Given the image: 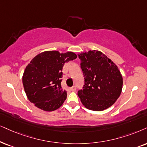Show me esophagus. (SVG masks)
<instances>
[{
  "label": "esophagus",
  "instance_id": "34e87169",
  "mask_svg": "<svg viewBox=\"0 0 147 147\" xmlns=\"http://www.w3.org/2000/svg\"><path fill=\"white\" fill-rule=\"evenodd\" d=\"M70 90H71L72 92H75V91H76V86H75V85H74V86H72V87H70Z\"/></svg>",
  "mask_w": 147,
  "mask_h": 147
}]
</instances>
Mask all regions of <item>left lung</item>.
<instances>
[{
    "instance_id": "8db88e82",
    "label": "left lung",
    "mask_w": 147,
    "mask_h": 147,
    "mask_svg": "<svg viewBox=\"0 0 147 147\" xmlns=\"http://www.w3.org/2000/svg\"><path fill=\"white\" fill-rule=\"evenodd\" d=\"M85 83L78 91L85 108L94 111L105 110L119 97L123 78L116 64L100 51L90 50L78 54Z\"/></svg>"
}]
</instances>
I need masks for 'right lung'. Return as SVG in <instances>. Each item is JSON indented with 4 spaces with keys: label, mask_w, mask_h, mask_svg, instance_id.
<instances>
[{
    "label": "right lung",
    "mask_w": 147,
    "mask_h": 147,
    "mask_svg": "<svg viewBox=\"0 0 147 147\" xmlns=\"http://www.w3.org/2000/svg\"><path fill=\"white\" fill-rule=\"evenodd\" d=\"M77 57L75 53L47 51L36 55L24 72L22 83L28 99L45 111L59 109L67 97L61 87L64 64Z\"/></svg>",
    "instance_id": "obj_1"
}]
</instances>
